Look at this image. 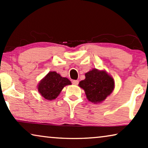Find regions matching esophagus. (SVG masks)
Masks as SVG:
<instances>
[{
	"mask_svg": "<svg viewBox=\"0 0 148 148\" xmlns=\"http://www.w3.org/2000/svg\"><path fill=\"white\" fill-rule=\"evenodd\" d=\"M72 84L73 85H75V86H77V85H78V84H79V81L78 80H73L72 82Z\"/></svg>",
	"mask_w": 148,
	"mask_h": 148,
	"instance_id": "esophagus-1",
	"label": "esophagus"
}]
</instances>
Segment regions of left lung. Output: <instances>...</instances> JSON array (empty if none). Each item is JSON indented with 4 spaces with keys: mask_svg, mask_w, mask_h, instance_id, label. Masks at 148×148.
Here are the masks:
<instances>
[{
    "mask_svg": "<svg viewBox=\"0 0 148 148\" xmlns=\"http://www.w3.org/2000/svg\"><path fill=\"white\" fill-rule=\"evenodd\" d=\"M85 76L86 79L81 81L79 86L85 91L87 99L91 102H102L114 90V79L105 70L93 69Z\"/></svg>",
    "mask_w": 148,
    "mask_h": 148,
    "instance_id": "left-lung-1",
    "label": "left lung"
}]
</instances>
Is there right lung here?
<instances>
[{
    "label": "right lung",
    "mask_w": 148,
    "mask_h": 148,
    "mask_svg": "<svg viewBox=\"0 0 148 148\" xmlns=\"http://www.w3.org/2000/svg\"><path fill=\"white\" fill-rule=\"evenodd\" d=\"M71 84V81L55 71H50L38 84V91L48 100L56 98L64 86Z\"/></svg>",
    "instance_id": "1"
}]
</instances>
